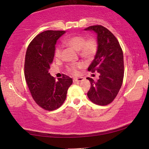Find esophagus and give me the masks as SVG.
<instances>
[{"instance_id": "1", "label": "esophagus", "mask_w": 149, "mask_h": 149, "mask_svg": "<svg viewBox=\"0 0 149 149\" xmlns=\"http://www.w3.org/2000/svg\"><path fill=\"white\" fill-rule=\"evenodd\" d=\"M73 80H74V82L82 81L84 80V77H74Z\"/></svg>"}]
</instances>
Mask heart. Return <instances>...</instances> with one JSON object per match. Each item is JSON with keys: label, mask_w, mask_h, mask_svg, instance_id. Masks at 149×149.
I'll return each instance as SVG.
<instances>
[{"label": "heart", "mask_w": 149, "mask_h": 149, "mask_svg": "<svg viewBox=\"0 0 149 149\" xmlns=\"http://www.w3.org/2000/svg\"><path fill=\"white\" fill-rule=\"evenodd\" d=\"M64 44L79 51L80 56L85 59H93L95 56L98 50V44L95 39L91 38L86 40L85 37L81 35L73 36L65 39L64 41ZM61 55V47H58L55 50V56L60 57ZM83 66L82 64H73L68 67V70L72 74H76L77 68Z\"/></svg>", "instance_id": "1"}]
</instances>
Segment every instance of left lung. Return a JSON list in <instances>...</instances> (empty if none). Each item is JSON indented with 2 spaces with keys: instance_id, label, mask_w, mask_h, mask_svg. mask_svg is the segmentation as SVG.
Returning <instances> with one entry per match:
<instances>
[{
  "instance_id": "obj_1",
  "label": "left lung",
  "mask_w": 149,
  "mask_h": 149,
  "mask_svg": "<svg viewBox=\"0 0 149 149\" xmlns=\"http://www.w3.org/2000/svg\"><path fill=\"white\" fill-rule=\"evenodd\" d=\"M97 35L98 50L88 70L99 74L97 81L87 77L91 88L87 96L91 101L100 106L110 104L122 87L124 65L123 55L119 42L109 30L102 26H93L84 29Z\"/></svg>"
}]
</instances>
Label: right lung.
<instances>
[{
    "label": "right lung",
    "instance_id": "add662e5",
    "mask_svg": "<svg viewBox=\"0 0 149 149\" xmlns=\"http://www.w3.org/2000/svg\"><path fill=\"white\" fill-rule=\"evenodd\" d=\"M65 31L48 30L37 35L27 47L25 78L35 102L47 110L57 109L65 101L73 80L68 75L56 81L49 73L53 61L55 45Z\"/></svg>",
    "mask_w": 149,
    "mask_h": 149
}]
</instances>
